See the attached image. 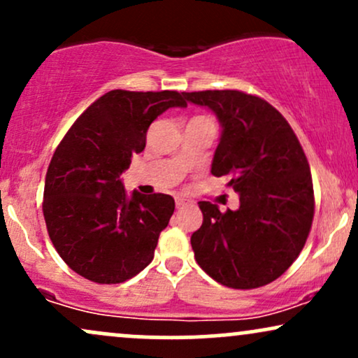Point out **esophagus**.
I'll list each match as a JSON object with an SVG mask.
<instances>
[{"label": "esophagus", "instance_id": "esophagus-1", "mask_svg": "<svg viewBox=\"0 0 358 358\" xmlns=\"http://www.w3.org/2000/svg\"><path fill=\"white\" fill-rule=\"evenodd\" d=\"M187 203V200L183 199V196H176L175 199V205H176V208H180V207H183V205Z\"/></svg>", "mask_w": 358, "mask_h": 358}]
</instances>
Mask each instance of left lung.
I'll use <instances>...</instances> for the list:
<instances>
[{
	"label": "left lung",
	"instance_id": "obj_1",
	"mask_svg": "<svg viewBox=\"0 0 358 358\" xmlns=\"http://www.w3.org/2000/svg\"><path fill=\"white\" fill-rule=\"evenodd\" d=\"M222 126L212 175L231 176L237 210L199 202L202 227L192 234L199 266L220 285L252 289L281 276L299 256L315 213L310 165L278 109L241 90L185 92Z\"/></svg>",
	"mask_w": 358,
	"mask_h": 358
}]
</instances>
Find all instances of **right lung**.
<instances>
[{
    "label": "right lung",
    "mask_w": 358,
    "mask_h": 358,
    "mask_svg": "<svg viewBox=\"0 0 358 358\" xmlns=\"http://www.w3.org/2000/svg\"><path fill=\"white\" fill-rule=\"evenodd\" d=\"M185 92L110 90L90 104L57 146L45 178L43 217L65 264L99 285L136 276L153 261L173 215L165 193L126 195L122 171L146 146L148 127Z\"/></svg>",
    "instance_id": "1"
}]
</instances>
